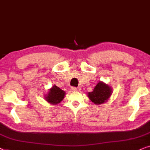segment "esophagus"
<instances>
[{
  "label": "esophagus",
  "instance_id": "esophagus-1",
  "mask_svg": "<svg viewBox=\"0 0 150 150\" xmlns=\"http://www.w3.org/2000/svg\"><path fill=\"white\" fill-rule=\"evenodd\" d=\"M72 91H79L80 90V88H76V87H72L71 88Z\"/></svg>",
  "mask_w": 150,
  "mask_h": 150
}]
</instances>
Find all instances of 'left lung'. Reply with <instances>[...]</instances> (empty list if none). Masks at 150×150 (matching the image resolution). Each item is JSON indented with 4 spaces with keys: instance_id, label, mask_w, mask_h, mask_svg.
<instances>
[{
    "instance_id": "8db88e82",
    "label": "left lung",
    "mask_w": 150,
    "mask_h": 150,
    "mask_svg": "<svg viewBox=\"0 0 150 150\" xmlns=\"http://www.w3.org/2000/svg\"><path fill=\"white\" fill-rule=\"evenodd\" d=\"M112 94V89L103 81H99L93 91L88 93L90 100L96 105H100L108 101Z\"/></svg>"
}]
</instances>
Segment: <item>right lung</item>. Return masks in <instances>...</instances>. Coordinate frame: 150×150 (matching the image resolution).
<instances>
[{
  "label": "right lung",
  "mask_w": 150,
  "mask_h": 150,
  "mask_svg": "<svg viewBox=\"0 0 150 150\" xmlns=\"http://www.w3.org/2000/svg\"><path fill=\"white\" fill-rule=\"evenodd\" d=\"M65 95L66 93L64 91L57 87L56 85H53L51 88L49 89V91L44 97L48 103L52 105H57L63 100Z\"/></svg>",
  "instance_id": "obj_1"
}]
</instances>
